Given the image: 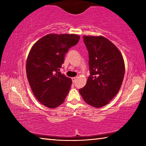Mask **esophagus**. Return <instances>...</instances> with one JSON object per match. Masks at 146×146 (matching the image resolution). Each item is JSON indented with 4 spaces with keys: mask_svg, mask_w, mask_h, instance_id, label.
<instances>
[{
    "mask_svg": "<svg viewBox=\"0 0 146 146\" xmlns=\"http://www.w3.org/2000/svg\"><path fill=\"white\" fill-rule=\"evenodd\" d=\"M71 79H72L73 82H75V81L76 80V77H73V78H71Z\"/></svg>",
    "mask_w": 146,
    "mask_h": 146,
    "instance_id": "34e87169",
    "label": "esophagus"
}]
</instances>
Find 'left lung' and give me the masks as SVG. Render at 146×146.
Returning <instances> with one entry per match:
<instances>
[{"mask_svg":"<svg viewBox=\"0 0 146 146\" xmlns=\"http://www.w3.org/2000/svg\"><path fill=\"white\" fill-rule=\"evenodd\" d=\"M88 51L90 75L79 93L94 108L106 106L119 91L125 73L123 56L111 42L102 36H83Z\"/></svg>","mask_w":146,"mask_h":146,"instance_id":"obj_1","label":"left lung"}]
</instances>
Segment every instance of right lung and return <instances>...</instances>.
Returning a JSON list of instances; mask_svg holds the SVG:
<instances>
[{"label":"right lung","instance_id":"1","mask_svg":"<svg viewBox=\"0 0 146 146\" xmlns=\"http://www.w3.org/2000/svg\"><path fill=\"white\" fill-rule=\"evenodd\" d=\"M79 39L73 34H49L39 39L29 51L27 78L35 97L46 107H58L68 95L72 81L59 71L66 53Z\"/></svg>","mask_w":146,"mask_h":146}]
</instances>
